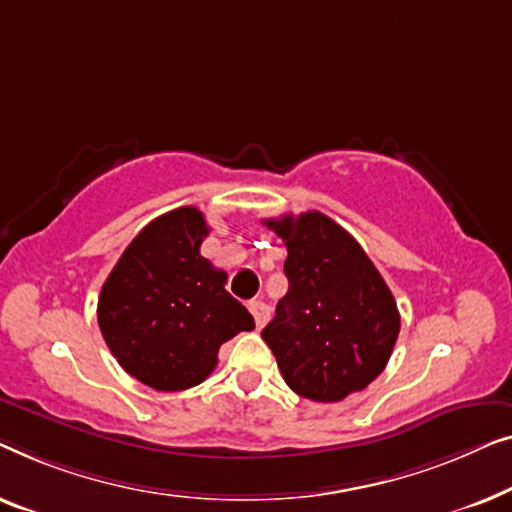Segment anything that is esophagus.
Returning <instances> with one entry per match:
<instances>
[{
    "instance_id": "obj_1",
    "label": "esophagus",
    "mask_w": 512,
    "mask_h": 512,
    "mask_svg": "<svg viewBox=\"0 0 512 512\" xmlns=\"http://www.w3.org/2000/svg\"><path fill=\"white\" fill-rule=\"evenodd\" d=\"M250 313H253L255 318V325L262 329L266 322H269V315H271V308L264 304V301H250Z\"/></svg>"
}]
</instances>
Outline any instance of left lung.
<instances>
[{
	"label": "left lung",
	"mask_w": 512,
	"mask_h": 512,
	"mask_svg": "<svg viewBox=\"0 0 512 512\" xmlns=\"http://www.w3.org/2000/svg\"><path fill=\"white\" fill-rule=\"evenodd\" d=\"M287 246V294L262 338L299 397L336 403L390 362L401 318L362 246L320 211L264 220Z\"/></svg>",
	"instance_id": "obj_1"
}]
</instances>
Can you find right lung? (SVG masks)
<instances>
[{"label":"right lung","mask_w":512,"mask_h":512,"mask_svg":"<svg viewBox=\"0 0 512 512\" xmlns=\"http://www.w3.org/2000/svg\"><path fill=\"white\" fill-rule=\"evenodd\" d=\"M204 213L181 206L134 236L106 278L97 320L129 376L160 392L199 385L220 345L255 329L253 315L225 290L227 273L201 257Z\"/></svg>","instance_id":"right-lung-1"}]
</instances>
